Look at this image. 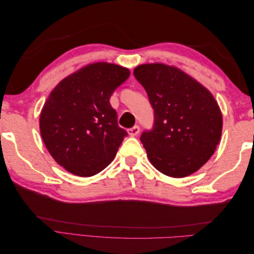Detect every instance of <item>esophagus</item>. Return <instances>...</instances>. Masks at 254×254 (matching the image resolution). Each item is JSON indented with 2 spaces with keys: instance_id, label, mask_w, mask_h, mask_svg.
<instances>
[{
  "instance_id": "esophagus-1",
  "label": "esophagus",
  "mask_w": 254,
  "mask_h": 254,
  "mask_svg": "<svg viewBox=\"0 0 254 254\" xmlns=\"http://www.w3.org/2000/svg\"><path fill=\"white\" fill-rule=\"evenodd\" d=\"M127 132H128V134L130 136H135V135L139 134V132H140V127L139 126H134L132 128H129L127 130Z\"/></svg>"
}]
</instances>
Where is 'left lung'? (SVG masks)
I'll use <instances>...</instances> for the list:
<instances>
[{"label": "left lung", "mask_w": 254, "mask_h": 254, "mask_svg": "<svg viewBox=\"0 0 254 254\" xmlns=\"http://www.w3.org/2000/svg\"><path fill=\"white\" fill-rule=\"evenodd\" d=\"M134 77L147 92L155 125L141 142L153 167L173 178L197 172L212 157L222 131L213 94L180 68L164 64L137 65Z\"/></svg>", "instance_id": "obj_1"}]
</instances>
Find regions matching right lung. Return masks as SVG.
<instances>
[{"instance_id": "obj_1", "label": "right lung", "mask_w": 254, "mask_h": 254, "mask_svg": "<svg viewBox=\"0 0 254 254\" xmlns=\"http://www.w3.org/2000/svg\"><path fill=\"white\" fill-rule=\"evenodd\" d=\"M129 75L127 67L94 63L51 92L40 113V133L51 156L68 173L91 177L112 162L127 132L119 127L109 101Z\"/></svg>"}]
</instances>
